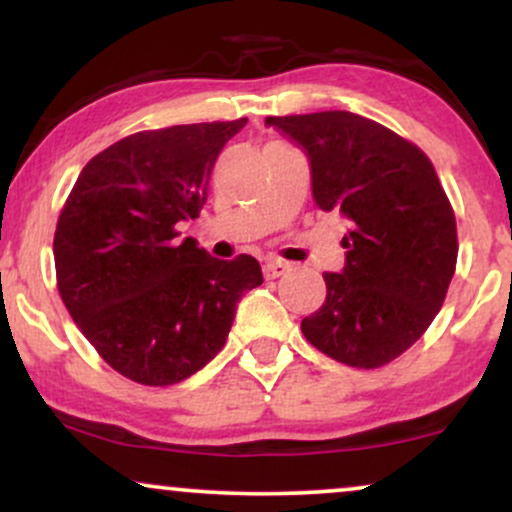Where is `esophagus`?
<instances>
[{
    "label": "esophagus",
    "mask_w": 512,
    "mask_h": 512,
    "mask_svg": "<svg viewBox=\"0 0 512 512\" xmlns=\"http://www.w3.org/2000/svg\"><path fill=\"white\" fill-rule=\"evenodd\" d=\"M289 267L291 264L284 260H267L262 267L264 279H279V276H284L286 272H289Z\"/></svg>",
    "instance_id": "34e87169"
}]
</instances>
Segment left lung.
<instances>
[{
  "instance_id": "8db88e82",
  "label": "left lung",
  "mask_w": 512,
  "mask_h": 512,
  "mask_svg": "<svg viewBox=\"0 0 512 512\" xmlns=\"http://www.w3.org/2000/svg\"><path fill=\"white\" fill-rule=\"evenodd\" d=\"M308 151L313 197L351 221L342 274L301 322L315 349L380 368L428 330L455 274L457 223L436 168L409 139L368 117L325 110L267 117Z\"/></svg>"
}]
</instances>
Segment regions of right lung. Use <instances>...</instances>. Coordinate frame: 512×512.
Returning <instances> with one entry per match:
<instances>
[{"label":"right lung","instance_id":"1","mask_svg":"<svg viewBox=\"0 0 512 512\" xmlns=\"http://www.w3.org/2000/svg\"><path fill=\"white\" fill-rule=\"evenodd\" d=\"M248 117L129 134L93 156L55 231L57 289L81 334L134 383L175 385L226 344L262 284L250 255L214 260L178 223L207 202L216 158Z\"/></svg>","mask_w":512,"mask_h":512}]
</instances>
